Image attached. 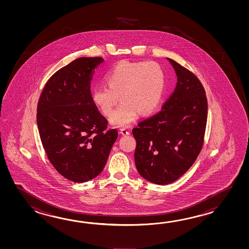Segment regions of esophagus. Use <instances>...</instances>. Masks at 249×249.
I'll list each match as a JSON object with an SVG mask.
<instances>
[{
    "label": "esophagus",
    "mask_w": 249,
    "mask_h": 249,
    "mask_svg": "<svg viewBox=\"0 0 249 249\" xmlns=\"http://www.w3.org/2000/svg\"><path fill=\"white\" fill-rule=\"evenodd\" d=\"M120 133L124 135V136H125V135H129L130 134V131L126 129V128H121L120 129Z\"/></svg>",
    "instance_id": "obj_1"
}]
</instances>
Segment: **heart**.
Returning <instances> with one entry per match:
<instances>
[{
	"label": "heart",
	"instance_id": "obj_1",
	"mask_svg": "<svg viewBox=\"0 0 249 249\" xmlns=\"http://www.w3.org/2000/svg\"><path fill=\"white\" fill-rule=\"evenodd\" d=\"M107 85H98L91 90L93 103L108 116L119 101L122 102L112 113L110 123L127 126L137 119L140 111H153L162 99L164 73L154 61L132 62L122 60L104 75Z\"/></svg>",
	"mask_w": 249,
	"mask_h": 249
}]
</instances>
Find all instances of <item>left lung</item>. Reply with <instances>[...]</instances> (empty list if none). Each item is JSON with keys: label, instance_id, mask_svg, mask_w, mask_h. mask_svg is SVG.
Wrapping results in <instances>:
<instances>
[{"label": "left lung", "instance_id": "left-lung-1", "mask_svg": "<svg viewBox=\"0 0 249 249\" xmlns=\"http://www.w3.org/2000/svg\"><path fill=\"white\" fill-rule=\"evenodd\" d=\"M167 59L177 75L174 92L160 111L132 129L138 172L159 185L178 180L194 164L203 147L207 120L201 82L189 69Z\"/></svg>", "mask_w": 249, "mask_h": 249}]
</instances>
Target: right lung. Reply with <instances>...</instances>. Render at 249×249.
Masks as SVG:
<instances>
[{"mask_svg":"<svg viewBox=\"0 0 249 249\" xmlns=\"http://www.w3.org/2000/svg\"><path fill=\"white\" fill-rule=\"evenodd\" d=\"M103 61L74 59L48 80L38 101V130L48 159L74 182L101 174L118 134L117 129L107 130V120L91 99L90 81Z\"/></svg>","mask_w":249,"mask_h":249,"instance_id":"obj_1","label":"right lung"}]
</instances>
